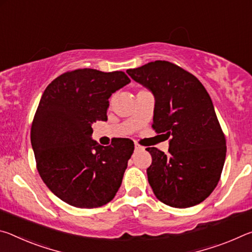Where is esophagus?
Listing matches in <instances>:
<instances>
[{
  "mask_svg": "<svg viewBox=\"0 0 252 252\" xmlns=\"http://www.w3.org/2000/svg\"><path fill=\"white\" fill-rule=\"evenodd\" d=\"M134 149H135V151H140V150H143V147L139 146L138 143H135V144H134Z\"/></svg>",
  "mask_w": 252,
  "mask_h": 252,
  "instance_id": "esophagus-1",
  "label": "esophagus"
}]
</instances>
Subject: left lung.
Masks as SVG:
<instances>
[{
  "label": "left lung",
  "mask_w": 252,
  "mask_h": 252,
  "mask_svg": "<svg viewBox=\"0 0 252 252\" xmlns=\"http://www.w3.org/2000/svg\"><path fill=\"white\" fill-rule=\"evenodd\" d=\"M126 73L151 91L152 127L170 139L169 155L147 148L153 192L173 208L199 204L218 185L227 152L210 95L194 75L168 61L149 62Z\"/></svg>",
  "instance_id": "obj_1"
}]
</instances>
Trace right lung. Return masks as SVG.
I'll return each instance as SVG.
<instances>
[{"label":"right lung","instance_id":"right-lung-1","mask_svg":"<svg viewBox=\"0 0 252 252\" xmlns=\"http://www.w3.org/2000/svg\"><path fill=\"white\" fill-rule=\"evenodd\" d=\"M130 81L122 71L79 69L58 76L41 97L31 127L37 171L70 206L101 207L121 186L134 143L119 138L100 146L92 125L108 119L109 97Z\"/></svg>","mask_w":252,"mask_h":252}]
</instances>
